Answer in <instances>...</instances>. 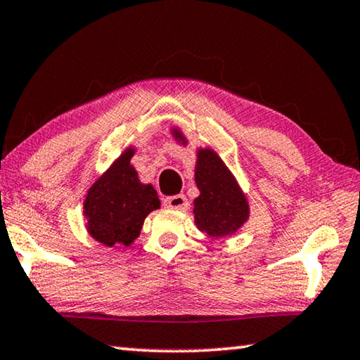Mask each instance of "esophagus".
Here are the masks:
<instances>
[{
    "instance_id": "34e87169",
    "label": "esophagus",
    "mask_w": 360,
    "mask_h": 360,
    "mask_svg": "<svg viewBox=\"0 0 360 360\" xmlns=\"http://www.w3.org/2000/svg\"><path fill=\"white\" fill-rule=\"evenodd\" d=\"M164 205L169 209H176V210H181L185 209L188 205V201L186 198L184 196V194H176V196H169L164 199Z\"/></svg>"
}]
</instances>
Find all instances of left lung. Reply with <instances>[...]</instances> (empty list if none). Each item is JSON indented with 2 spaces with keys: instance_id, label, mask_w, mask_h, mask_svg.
Instances as JSON below:
<instances>
[{
  "instance_id": "8db88e82",
  "label": "left lung",
  "mask_w": 360,
  "mask_h": 360,
  "mask_svg": "<svg viewBox=\"0 0 360 360\" xmlns=\"http://www.w3.org/2000/svg\"><path fill=\"white\" fill-rule=\"evenodd\" d=\"M175 139L185 137L174 129ZM194 180L199 196L194 199V221L212 238L233 234L249 219V204L238 181L214 150H199Z\"/></svg>"
}]
</instances>
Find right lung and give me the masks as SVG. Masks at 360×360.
<instances>
[{
	"instance_id": "right-lung-1",
	"label": "right lung",
	"mask_w": 360,
	"mask_h": 360,
	"mask_svg": "<svg viewBox=\"0 0 360 360\" xmlns=\"http://www.w3.org/2000/svg\"><path fill=\"white\" fill-rule=\"evenodd\" d=\"M132 156V148L122 153L84 199L87 231L103 245H131L146 215L161 204L155 188L140 184L137 170L131 166Z\"/></svg>"
}]
</instances>
